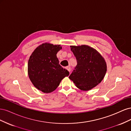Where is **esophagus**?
<instances>
[{
  "instance_id": "esophagus-1",
  "label": "esophagus",
  "mask_w": 131,
  "mask_h": 131,
  "mask_svg": "<svg viewBox=\"0 0 131 131\" xmlns=\"http://www.w3.org/2000/svg\"><path fill=\"white\" fill-rule=\"evenodd\" d=\"M66 69H67V70H68V71H69V72H70V70H71V68H70V67L69 66L66 67Z\"/></svg>"
}]
</instances>
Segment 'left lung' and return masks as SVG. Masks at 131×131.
Wrapping results in <instances>:
<instances>
[{
    "label": "left lung",
    "instance_id": "8db88e82",
    "mask_svg": "<svg viewBox=\"0 0 131 131\" xmlns=\"http://www.w3.org/2000/svg\"><path fill=\"white\" fill-rule=\"evenodd\" d=\"M77 65L69 78L77 88L89 91L102 81L106 72V63L98 51L88 45L70 46Z\"/></svg>",
    "mask_w": 131,
    "mask_h": 131
}]
</instances>
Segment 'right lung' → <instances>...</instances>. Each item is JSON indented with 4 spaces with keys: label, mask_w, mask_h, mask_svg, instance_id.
Listing matches in <instances>:
<instances>
[{
    "label": "right lung",
    "mask_w": 131,
    "mask_h": 131,
    "mask_svg": "<svg viewBox=\"0 0 131 131\" xmlns=\"http://www.w3.org/2000/svg\"><path fill=\"white\" fill-rule=\"evenodd\" d=\"M61 49L60 45L46 42L37 47L29 57V78L35 88L43 93L53 92L62 79L69 75L59 64L56 54Z\"/></svg>",
    "instance_id": "add662e5"
}]
</instances>
